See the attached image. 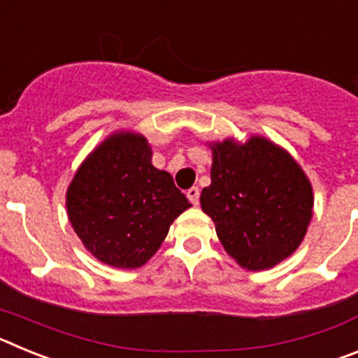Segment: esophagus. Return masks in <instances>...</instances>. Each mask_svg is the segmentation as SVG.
Masks as SVG:
<instances>
[{
    "label": "esophagus",
    "mask_w": 358,
    "mask_h": 358,
    "mask_svg": "<svg viewBox=\"0 0 358 358\" xmlns=\"http://www.w3.org/2000/svg\"><path fill=\"white\" fill-rule=\"evenodd\" d=\"M186 197L189 199V202H192L194 206H197V204H199V197H201V189H199V186H194V188H189L188 192H186Z\"/></svg>",
    "instance_id": "esophagus-1"
}]
</instances>
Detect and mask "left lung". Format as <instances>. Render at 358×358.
Segmentation results:
<instances>
[{
	"mask_svg": "<svg viewBox=\"0 0 358 358\" xmlns=\"http://www.w3.org/2000/svg\"><path fill=\"white\" fill-rule=\"evenodd\" d=\"M211 148V185L202 211L227 255L242 268L265 271L289 258L312 220L314 192L289 152L260 134L226 138Z\"/></svg>",
	"mask_w": 358,
	"mask_h": 358,
	"instance_id": "left-lung-1",
	"label": "left lung"
}]
</instances>
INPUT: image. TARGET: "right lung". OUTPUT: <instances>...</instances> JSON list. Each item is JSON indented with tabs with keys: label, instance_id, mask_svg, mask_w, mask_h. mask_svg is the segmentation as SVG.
<instances>
[{
	"label": "right lung",
	"instance_id": "add662e5",
	"mask_svg": "<svg viewBox=\"0 0 358 358\" xmlns=\"http://www.w3.org/2000/svg\"><path fill=\"white\" fill-rule=\"evenodd\" d=\"M192 206L169 172L152 164L143 134L115 131L87 154L66 189V210L84 248L102 264L138 268Z\"/></svg>",
	"mask_w": 358,
	"mask_h": 358
}]
</instances>
